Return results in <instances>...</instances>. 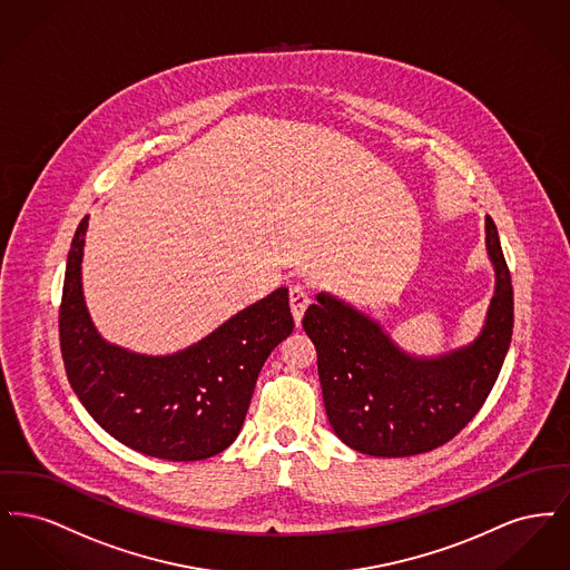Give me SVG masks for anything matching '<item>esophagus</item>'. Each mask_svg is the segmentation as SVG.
Segmentation results:
<instances>
[{"label": "esophagus", "instance_id": "1", "mask_svg": "<svg viewBox=\"0 0 570 570\" xmlns=\"http://www.w3.org/2000/svg\"><path fill=\"white\" fill-rule=\"evenodd\" d=\"M288 298H291V309H293V316H295V321H297L298 325V323H301V318H303L305 307H307V305H309V301H312V293H309L305 286L295 284V286H291Z\"/></svg>", "mask_w": 570, "mask_h": 570}]
</instances>
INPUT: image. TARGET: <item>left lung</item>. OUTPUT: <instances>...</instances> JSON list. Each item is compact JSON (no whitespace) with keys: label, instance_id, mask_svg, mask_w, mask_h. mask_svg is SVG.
I'll list each match as a JSON object with an SVG mask.
<instances>
[{"label":"left lung","instance_id":"obj_1","mask_svg":"<svg viewBox=\"0 0 570 570\" xmlns=\"http://www.w3.org/2000/svg\"><path fill=\"white\" fill-rule=\"evenodd\" d=\"M495 295L474 344L438 358L402 353L374 321L318 295L303 328L318 353L326 416L337 438L374 458L434 451L460 434L488 400L513 335V284L498 228L485 219Z\"/></svg>","mask_w":570,"mask_h":570}]
</instances>
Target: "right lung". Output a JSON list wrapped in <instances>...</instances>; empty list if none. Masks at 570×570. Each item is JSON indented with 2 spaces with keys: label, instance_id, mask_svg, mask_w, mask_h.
<instances>
[{
  "label": "right lung",
  "instance_id": "1",
  "mask_svg": "<svg viewBox=\"0 0 570 570\" xmlns=\"http://www.w3.org/2000/svg\"><path fill=\"white\" fill-rule=\"evenodd\" d=\"M87 219L68 252L59 305L70 386L107 434L142 455L198 461L222 453L239 435L267 356L295 328L288 291L277 288L181 353L124 351L98 335L82 301Z\"/></svg>",
  "mask_w": 570,
  "mask_h": 570
}]
</instances>
